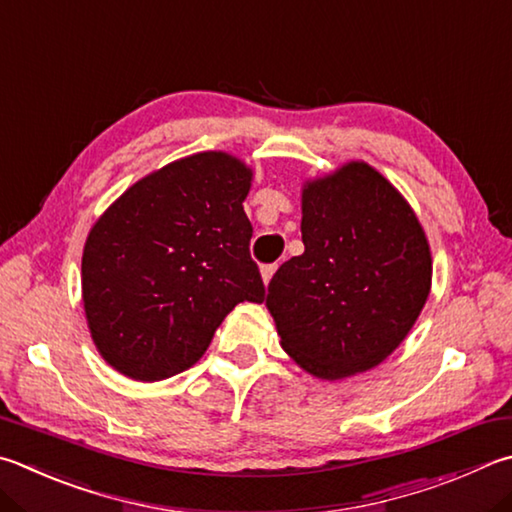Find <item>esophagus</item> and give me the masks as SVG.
Here are the masks:
<instances>
[{
    "mask_svg": "<svg viewBox=\"0 0 512 512\" xmlns=\"http://www.w3.org/2000/svg\"><path fill=\"white\" fill-rule=\"evenodd\" d=\"M275 271H277V264H266V266H262V280H264V284H268V282L273 280Z\"/></svg>",
    "mask_w": 512,
    "mask_h": 512,
    "instance_id": "obj_1",
    "label": "esophagus"
}]
</instances>
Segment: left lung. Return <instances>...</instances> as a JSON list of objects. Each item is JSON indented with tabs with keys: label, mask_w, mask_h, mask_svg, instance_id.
I'll return each mask as SVG.
<instances>
[{
	"label": "left lung",
	"mask_w": 512,
	"mask_h": 512,
	"mask_svg": "<svg viewBox=\"0 0 512 512\" xmlns=\"http://www.w3.org/2000/svg\"><path fill=\"white\" fill-rule=\"evenodd\" d=\"M302 241L266 295L284 351L324 380L380 365L432 286L430 244L410 203L374 167L351 161L304 183Z\"/></svg>",
	"instance_id": "8db88e82"
}]
</instances>
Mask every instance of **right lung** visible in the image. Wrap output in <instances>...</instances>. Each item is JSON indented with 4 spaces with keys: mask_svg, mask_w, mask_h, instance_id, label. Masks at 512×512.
<instances>
[{
    "mask_svg": "<svg viewBox=\"0 0 512 512\" xmlns=\"http://www.w3.org/2000/svg\"><path fill=\"white\" fill-rule=\"evenodd\" d=\"M253 172L226 152L161 167L111 203L82 253L100 356L134 380L181 374L239 302H264L244 212Z\"/></svg>",
    "mask_w": 512,
    "mask_h": 512,
    "instance_id": "add662e5",
    "label": "right lung"
}]
</instances>
